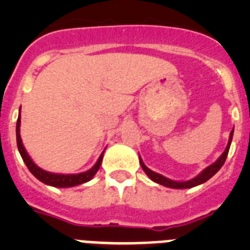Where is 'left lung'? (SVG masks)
I'll return each mask as SVG.
<instances>
[{
    "label": "left lung",
    "instance_id": "8db88e82",
    "mask_svg": "<svg viewBox=\"0 0 250 250\" xmlns=\"http://www.w3.org/2000/svg\"><path fill=\"white\" fill-rule=\"evenodd\" d=\"M233 132H234V129L230 131V136H229L228 145H227V147H225L224 152H223L222 155L218 158V160H216L215 163H213L211 165H209V167H205L202 173L198 174L195 178L190 179V180H187V182H178V180H171V179L167 178V176L155 173V171H152V170H150L149 167H147L146 165L144 164L143 159H141L140 155H139L140 165H141V167H143V170L145 171V174H146V175L149 176L150 179H151L152 182L158 183V184L163 185V187L173 188V189H189V188H194V187H196V185H200V184H203V183L208 182V180H209V179H210L213 175H215V174L219 171L220 167L224 165L225 159H227V156H228L229 147H230V144H231V139H233Z\"/></svg>",
    "mask_w": 250,
    "mask_h": 250
}]
</instances>
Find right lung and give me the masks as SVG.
I'll return each mask as SVG.
<instances>
[{"label":"right lung","mask_w":250,"mask_h":250,"mask_svg":"<svg viewBox=\"0 0 250 250\" xmlns=\"http://www.w3.org/2000/svg\"><path fill=\"white\" fill-rule=\"evenodd\" d=\"M20 125H21V116H19L17 119V124H16V139H17V147H19V151L21 154L22 160L25 161L26 167H28L32 175L35 176L36 179H39L40 182H42L43 184L46 185H51V187L55 188H71V187H76V185L83 184V183L90 182L94 175L98 173V170L100 169L101 161H103V156H104V150L101 152L100 158L99 160L96 161V164L91 167L90 170L85 171V173H80V174H56V173H50V171H46V170L41 169L40 167H37L35 164L32 159L30 158V155L26 151L25 146L22 144V139L21 135H20Z\"/></svg>","instance_id":"right-lung-1"}]
</instances>
